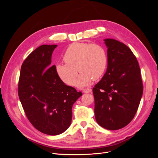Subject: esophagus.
Instances as JSON below:
<instances>
[{
  "label": "esophagus",
  "mask_w": 158,
  "mask_h": 158,
  "mask_svg": "<svg viewBox=\"0 0 158 158\" xmlns=\"http://www.w3.org/2000/svg\"><path fill=\"white\" fill-rule=\"evenodd\" d=\"M92 89L91 88H85V89H83V92L84 93H90V92H92Z\"/></svg>",
  "instance_id": "34e87169"
}]
</instances>
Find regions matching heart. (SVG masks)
<instances>
[{
  "label": "heart",
  "mask_w": 158,
  "mask_h": 158,
  "mask_svg": "<svg viewBox=\"0 0 158 158\" xmlns=\"http://www.w3.org/2000/svg\"><path fill=\"white\" fill-rule=\"evenodd\" d=\"M63 59L66 63H59L56 71L64 83L74 85L77 81L78 70L81 72L80 86L88 85L94 80L101 78L107 65V52L97 44L74 43L66 49Z\"/></svg>",
  "instance_id": "obj_1"
}]
</instances>
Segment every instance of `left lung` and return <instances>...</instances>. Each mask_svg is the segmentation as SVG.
Instances as JSON below:
<instances>
[{"mask_svg":"<svg viewBox=\"0 0 158 158\" xmlns=\"http://www.w3.org/2000/svg\"><path fill=\"white\" fill-rule=\"evenodd\" d=\"M107 69L93 88L97 123L107 130H118L131 123L143 93L140 69L136 57L126 45L106 39Z\"/></svg>","mask_w":158,"mask_h":158,"instance_id":"1","label":"left lung"}]
</instances>
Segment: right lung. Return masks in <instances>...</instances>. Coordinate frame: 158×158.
I'll return each mask as SVG.
<instances>
[{
    "label": "right lung",
    "mask_w": 158,
    "mask_h": 158,
    "mask_svg": "<svg viewBox=\"0 0 158 158\" xmlns=\"http://www.w3.org/2000/svg\"><path fill=\"white\" fill-rule=\"evenodd\" d=\"M56 45H43L27 56L22 65L18 93L26 115L37 131L58 135L70 125L72 107L81 92L60 78L51 56Z\"/></svg>",
    "instance_id": "add662e5"
}]
</instances>
